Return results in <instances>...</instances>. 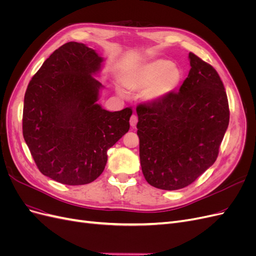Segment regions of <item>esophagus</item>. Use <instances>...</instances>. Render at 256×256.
Here are the masks:
<instances>
[{
  "label": "esophagus",
  "instance_id": "obj_1",
  "mask_svg": "<svg viewBox=\"0 0 256 256\" xmlns=\"http://www.w3.org/2000/svg\"><path fill=\"white\" fill-rule=\"evenodd\" d=\"M136 122H138V116L136 115V114H132L131 115V118H130V125H131V127H136Z\"/></svg>",
  "mask_w": 256,
  "mask_h": 256
}]
</instances>
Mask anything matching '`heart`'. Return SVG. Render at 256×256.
Instances as JSON below:
<instances>
[{
	"instance_id": "heart-1",
	"label": "heart",
	"mask_w": 256,
	"mask_h": 256,
	"mask_svg": "<svg viewBox=\"0 0 256 256\" xmlns=\"http://www.w3.org/2000/svg\"><path fill=\"white\" fill-rule=\"evenodd\" d=\"M182 80L180 68L168 60H156L138 65L122 76V82L132 90H144L146 102H158L172 92ZM120 95L124 92L118 90Z\"/></svg>"
}]
</instances>
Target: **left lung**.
Returning a JSON list of instances; mask_svg holds the SVG:
<instances>
[{"label": "left lung", "instance_id": "8db88e82", "mask_svg": "<svg viewBox=\"0 0 256 256\" xmlns=\"http://www.w3.org/2000/svg\"><path fill=\"white\" fill-rule=\"evenodd\" d=\"M189 60L180 92L136 106L142 172L162 190L187 187L214 164L230 122L218 72L194 53Z\"/></svg>", "mask_w": 256, "mask_h": 256}]
</instances>
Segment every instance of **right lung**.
Instances as JSON below:
<instances>
[{"instance_id":"add662e5","label":"right lung","mask_w":256,"mask_h":256,"mask_svg":"<svg viewBox=\"0 0 256 256\" xmlns=\"http://www.w3.org/2000/svg\"><path fill=\"white\" fill-rule=\"evenodd\" d=\"M104 58L84 44L54 51L30 81L22 132L38 170L58 182L79 186L104 172L108 150L128 132L131 108L110 112L97 104Z\"/></svg>"}]
</instances>
